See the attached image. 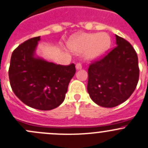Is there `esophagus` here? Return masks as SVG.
<instances>
[{
    "label": "esophagus",
    "instance_id": "34e87169",
    "mask_svg": "<svg viewBox=\"0 0 148 148\" xmlns=\"http://www.w3.org/2000/svg\"><path fill=\"white\" fill-rule=\"evenodd\" d=\"M82 68V66L81 63H77V64H76V69H81Z\"/></svg>",
    "mask_w": 148,
    "mask_h": 148
}]
</instances>
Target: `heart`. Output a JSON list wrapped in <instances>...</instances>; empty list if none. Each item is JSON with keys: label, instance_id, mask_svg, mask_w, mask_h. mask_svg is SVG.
Listing matches in <instances>:
<instances>
[{"label": "heart", "instance_id": "obj_1", "mask_svg": "<svg viewBox=\"0 0 148 148\" xmlns=\"http://www.w3.org/2000/svg\"><path fill=\"white\" fill-rule=\"evenodd\" d=\"M111 44L109 35L106 33L83 34L72 38L69 42L70 49L76 51H85L86 58L96 59L102 56Z\"/></svg>", "mask_w": 148, "mask_h": 148}]
</instances>
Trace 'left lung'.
Masks as SVG:
<instances>
[{"label":"left lung","mask_w":148,"mask_h":148,"mask_svg":"<svg viewBox=\"0 0 148 148\" xmlns=\"http://www.w3.org/2000/svg\"><path fill=\"white\" fill-rule=\"evenodd\" d=\"M117 46L88 68L87 91L98 105L114 107L132 95L139 80L138 58L130 43L116 35Z\"/></svg>","instance_id":"8db88e82"}]
</instances>
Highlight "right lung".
Here are the masks:
<instances>
[{"instance_id": "add662e5", "label": "right lung", "mask_w": 148, "mask_h": 148, "mask_svg": "<svg viewBox=\"0 0 148 148\" xmlns=\"http://www.w3.org/2000/svg\"><path fill=\"white\" fill-rule=\"evenodd\" d=\"M40 37L20 44L13 51L8 76L18 98L28 107L51 110L65 99L70 80L76 72L74 64H55L34 56Z\"/></svg>"}]
</instances>
